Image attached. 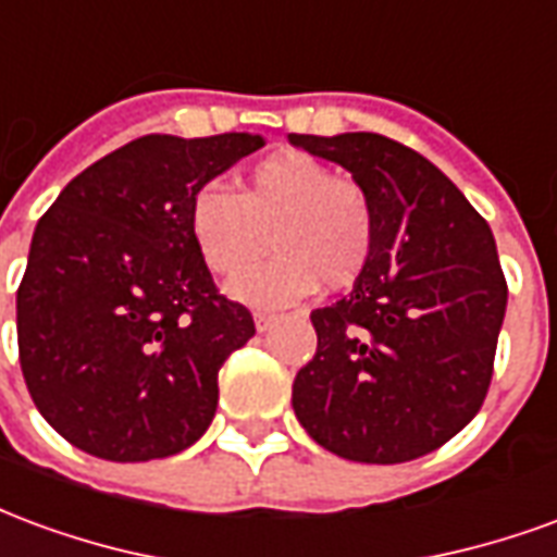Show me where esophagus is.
<instances>
[{"label":"esophagus","instance_id":"esophagus-1","mask_svg":"<svg viewBox=\"0 0 557 557\" xmlns=\"http://www.w3.org/2000/svg\"><path fill=\"white\" fill-rule=\"evenodd\" d=\"M253 322H256V331H271L274 322H277V315L274 313H253Z\"/></svg>","mask_w":557,"mask_h":557}]
</instances>
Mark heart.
<instances>
[{"label": "heart", "instance_id": "1", "mask_svg": "<svg viewBox=\"0 0 557 557\" xmlns=\"http://www.w3.org/2000/svg\"><path fill=\"white\" fill-rule=\"evenodd\" d=\"M187 230L214 274L232 277L265 250L277 253L226 286L235 301L283 307L322 289H346L370 262L375 211L361 184L337 178L322 160L280 151L238 184H199L187 202Z\"/></svg>", "mask_w": 557, "mask_h": 557}]
</instances>
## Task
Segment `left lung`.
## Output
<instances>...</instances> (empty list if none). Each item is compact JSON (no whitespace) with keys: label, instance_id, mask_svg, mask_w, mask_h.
Segmentation results:
<instances>
[{"label":"left lung","instance_id":"8db88e82","mask_svg":"<svg viewBox=\"0 0 557 557\" xmlns=\"http://www.w3.org/2000/svg\"><path fill=\"white\" fill-rule=\"evenodd\" d=\"M339 163L375 211V247L346 298L313 310L295 418L331 454L397 466L450 442L486 399L507 283L486 220L435 163L382 134H289Z\"/></svg>","mask_w":557,"mask_h":557}]
</instances>
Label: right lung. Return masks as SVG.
<instances>
[{
  "label": "right lung",
  "mask_w": 557,
  "mask_h": 557,
  "mask_svg": "<svg viewBox=\"0 0 557 557\" xmlns=\"http://www.w3.org/2000/svg\"><path fill=\"white\" fill-rule=\"evenodd\" d=\"M259 134L139 137L67 182L17 289L23 379L62 438L110 462L182 454L218 411V373L256 334L187 230V202Z\"/></svg>",
  "instance_id": "1"
}]
</instances>
